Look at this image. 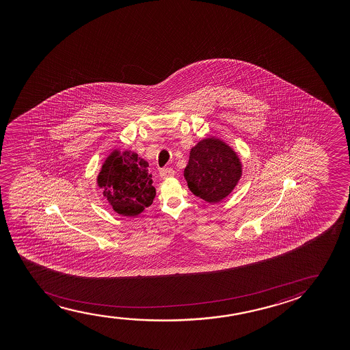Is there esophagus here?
<instances>
[{
    "mask_svg": "<svg viewBox=\"0 0 350 350\" xmlns=\"http://www.w3.org/2000/svg\"><path fill=\"white\" fill-rule=\"evenodd\" d=\"M173 176H174V171H173L172 168H163V170H160V177L163 178V179L171 178Z\"/></svg>",
    "mask_w": 350,
    "mask_h": 350,
    "instance_id": "1",
    "label": "esophagus"
}]
</instances>
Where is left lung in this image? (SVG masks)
I'll return each instance as SVG.
<instances>
[{
	"instance_id": "left-lung-1",
	"label": "left lung",
	"mask_w": 350,
	"mask_h": 350,
	"mask_svg": "<svg viewBox=\"0 0 350 350\" xmlns=\"http://www.w3.org/2000/svg\"><path fill=\"white\" fill-rule=\"evenodd\" d=\"M243 174L239 155L217 136H208L192 147L184 170L187 187L195 196L209 203L225 200Z\"/></svg>"
}]
</instances>
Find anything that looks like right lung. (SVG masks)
<instances>
[{
    "instance_id": "obj_1",
    "label": "right lung",
    "mask_w": 350,
    "mask_h": 350,
    "mask_svg": "<svg viewBox=\"0 0 350 350\" xmlns=\"http://www.w3.org/2000/svg\"><path fill=\"white\" fill-rule=\"evenodd\" d=\"M148 167L133 150L115 148L106 157L96 184L117 214L137 216L153 203L157 192Z\"/></svg>"
}]
</instances>
